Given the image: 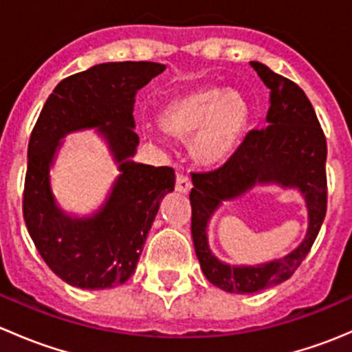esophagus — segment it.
Masks as SVG:
<instances>
[{"label":"esophagus","instance_id":"obj_1","mask_svg":"<svg viewBox=\"0 0 352 352\" xmlns=\"http://www.w3.org/2000/svg\"><path fill=\"white\" fill-rule=\"evenodd\" d=\"M190 187H192V182H190L189 177H187L186 173H179V175H177L175 189L179 190V192L187 194V192H189V190H190Z\"/></svg>","mask_w":352,"mask_h":352}]
</instances>
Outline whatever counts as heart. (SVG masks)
I'll list each match as a JSON object with an SVG mask.
<instances>
[{
  "mask_svg": "<svg viewBox=\"0 0 352 352\" xmlns=\"http://www.w3.org/2000/svg\"><path fill=\"white\" fill-rule=\"evenodd\" d=\"M250 109L240 91L199 87L173 98L160 122L170 136L189 140L190 153L202 165H219L235 151Z\"/></svg>",
  "mask_w": 352,
  "mask_h": 352,
  "instance_id": "1",
  "label": "heart"
}]
</instances>
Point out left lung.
<instances>
[{
	"label": "left lung",
	"instance_id": "left-lung-1",
	"mask_svg": "<svg viewBox=\"0 0 352 352\" xmlns=\"http://www.w3.org/2000/svg\"><path fill=\"white\" fill-rule=\"evenodd\" d=\"M271 90V107L261 129H252L236 151L209 172L192 173V240L202 272L211 285L228 293L247 294L267 289L293 276L310 252L327 212V141L305 91L262 63L252 61ZM255 183L296 186L309 209L307 236L286 258L258 266H228L210 254L207 221L226 198H234Z\"/></svg>",
	"mask_w": 352,
	"mask_h": 352
}]
</instances>
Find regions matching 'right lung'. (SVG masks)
<instances>
[{"label": "right lung", "mask_w": 352, "mask_h": 352, "mask_svg": "<svg viewBox=\"0 0 352 352\" xmlns=\"http://www.w3.org/2000/svg\"><path fill=\"white\" fill-rule=\"evenodd\" d=\"M165 71L148 61L104 63L59 81L42 107L28 141L23 219L35 248L56 276L81 289H105L134 274L160 201L175 186L170 166L129 160L140 136L134 131V95ZM98 126L120 163L106 204L90 219H71L57 208L48 170L58 140L73 130Z\"/></svg>", "instance_id": "right-lung-1"}]
</instances>
